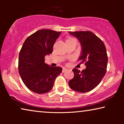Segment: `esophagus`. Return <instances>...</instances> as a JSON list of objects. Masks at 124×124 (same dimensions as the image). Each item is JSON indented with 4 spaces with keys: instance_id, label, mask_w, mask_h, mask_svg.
Returning a JSON list of instances; mask_svg holds the SVG:
<instances>
[{
    "instance_id": "34e87169",
    "label": "esophagus",
    "mask_w": 124,
    "mask_h": 124,
    "mask_svg": "<svg viewBox=\"0 0 124 124\" xmlns=\"http://www.w3.org/2000/svg\"><path fill=\"white\" fill-rule=\"evenodd\" d=\"M68 70V69H67V68H63V70H62V72L64 73V72H66V71Z\"/></svg>"
}]
</instances>
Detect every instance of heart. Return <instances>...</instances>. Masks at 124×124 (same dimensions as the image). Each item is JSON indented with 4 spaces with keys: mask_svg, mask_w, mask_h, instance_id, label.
I'll use <instances>...</instances> for the list:
<instances>
[{
    "mask_svg": "<svg viewBox=\"0 0 124 124\" xmlns=\"http://www.w3.org/2000/svg\"><path fill=\"white\" fill-rule=\"evenodd\" d=\"M72 39V38H70L69 39Z\"/></svg>",
    "mask_w": 124,
    "mask_h": 124,
    "instance_id": "b5f03b06",
    "label": "heart"
}]
</instances>
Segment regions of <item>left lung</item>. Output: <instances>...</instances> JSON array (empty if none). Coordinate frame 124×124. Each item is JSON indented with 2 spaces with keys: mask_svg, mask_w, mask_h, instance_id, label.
<instances>
[{
  "mask_svg": "<svg viewBox=\"0 0 124 124\" xmlns=\"http://www.w3.org/2000/svg\"><path fill=\"white\" fill-rule=\"evenodd\" d=\"M80 42L82 52L79 57L86 68L80 72L73 69L74 78L69 81L71 89L79 92H87L99 84L107 72L108 56L104 44L90 31L69 32Z\"/></svg>",
  "mask_w": 124,
  "mask_h": 124,
  "instance_id": "obj_1",
  "label": "left lung"
}]
</instances>
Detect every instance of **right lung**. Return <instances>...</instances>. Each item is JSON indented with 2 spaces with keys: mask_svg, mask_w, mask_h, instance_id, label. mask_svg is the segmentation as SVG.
Returning <instances> with one entry per match:
<instances>
[{
  "mask_svg": "<svg viewBox=\"0 0 124 124\" xmlns=\"http://www.w3.org/2000/svg\"><path fill=\"white\" fill-rule=\"evenodd\" d=\"M61 33L51 29L38 31L27 38L20 50L18 72L26 87L35 93L49 92L62 72L61 67L45 63V56L52 53Z\"/></svg>",
  "mask_w": 124,
  "mask_h": 124,
  "instance_id": "right-lung-1",
  "label": "right lung"
}]
</instances>
